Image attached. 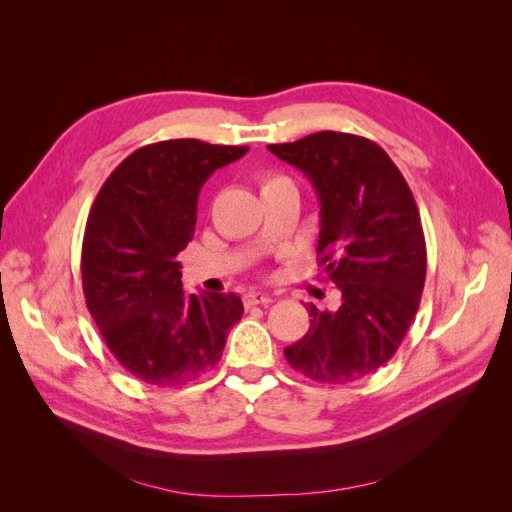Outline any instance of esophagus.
I'll list each match as a JSON object with an SVG mask.
<instances>
[{"label":"esophagus","mask_w":512,"mask_h":512,"mask_svg":"<svg viewBox=\"0 0 512 512\" xmlns=\"http://www.w3.org/2000/svg\"><path fill=\"white\" fill-rule=\"evenodd\" d=\"M269 303H273V297H269V294L260 292V290H252V292H247L245 297H243V305H245V307H254V305H269Z\"/></svg>","instance_id":"34e87169"}]
</instances>
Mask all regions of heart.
I'll use <instances>...</instances> for the list:
<instances>
[{"label": "heart", "mask_w": 512, "mask_h": 512, "mask_svg": "<svg viewBox=\"0 0 512 512\" xmlns=\"http://www.w3.org/2000/svg\"><path fill=\"white\" fill-rule=\"evenodd\" d=\"M286 183H290V179H288V177H284V175H262V177H258L260 194L271 192V190L280 188V185H286Z\"/></svg>", "instance_id": "heart-1"}]
</instances>
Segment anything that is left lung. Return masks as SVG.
<instances>
[{"label": "left lung", "mask_w": 512, "mask_h": 512, "mask_svg": "<svg viewBox=\"0 0 512 512\" xmlns=\"http://www.w3.org/2000/svg\"><path fill=\"white\" fill-rule=\"evenodd\" d=\"M267 147L314 183L318 265L342 290L337 312L309 305V331L284 348L286 361L322 384L356 382L397 352L421 303L427 247L416 200L369 138L324 130Z\"/></svg>", "instance_id": "left-lung-1"}]
</instances>
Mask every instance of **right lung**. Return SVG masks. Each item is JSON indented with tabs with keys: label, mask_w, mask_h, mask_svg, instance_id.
I'll use <instances>...</instances> for the list:
<instances>
[{
	"label": "right lung",
	"mask_w": 512,
	"mask_h": 512,
	"mask_svg": "<svg viewBox=\"0 0 512 512\" xmlns=\"http://www.w3.org/2000/svg\"><path fill=\"white\" fill-rule=\"evenodd\" d=\"M250 147L175 138L123 160L91 205L81 254L85 303L115 359L132 376L179 386L222 359L243 316L237 294H183L181 262L196 200L215 170Z\"/></svg>",
	"instance_id": "obj_1"
}]
</instances>
